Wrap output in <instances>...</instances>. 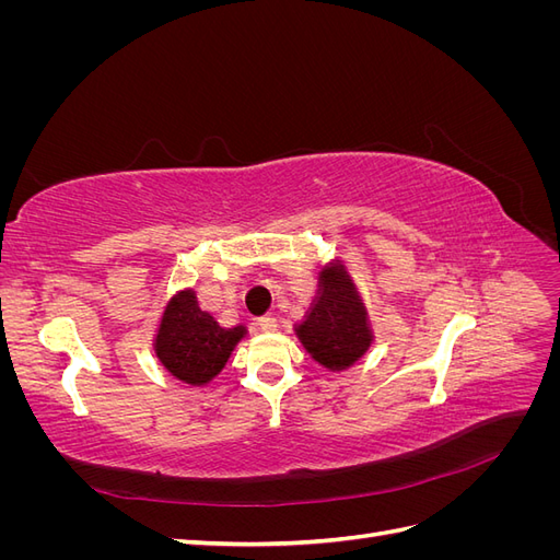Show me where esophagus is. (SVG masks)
<instances>
[{
  "mask_svg": "<svg viewBox=\"0 0 560 560\" xmlns=\"http://www.w3.org/2000/svg\"><path fill=\"white\" fill-rule=\"evenodd\" d=\"M257 327H259V329H264V331H276V327H278V319H276L273 315H264V317H259V319H257Z\"/></svg>",
  "mask_w": 560,
  "mask_h": 560,
  "instance_id": "34e87169",
  "label": "esophagus"
}]
</instances>
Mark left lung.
I'll list each match as a JSON object with an SVG mask.
<instances>
[{
  "mask_svg": "<svg viewBox=\"0 0 560 560\" xmlns=\"http://www.w3.org/2000/svg\"><path fill=\"white\" fill-rule=\"evenodd\" d=\"M296 334L303 348L331 371L348 369L369 350L366 308L341 266L322 270L319 296Z\"/></svg>",
  "mask_w": 560,
  "mask_h": 560,
  "instance_id": "8db88e82",
  "label": "left lung"
}]
</instances>
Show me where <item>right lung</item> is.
<instances>
[{
	"instance_id": "obj_1",
	"label": "right lung",
	"mask_w": 560,
	"mask_h": 560,
	"mask_svg": "<svg viewBox=\"0 0 560 560\" xmlns=\"http://www.w3.org/2000/svg\"><path fill=\"white\" fill-rule=\"evenodd\" d=\"M243 336L245 327H219L210 313L198 308L196 294L186 290L167 303L156 334V354L175 378L206 385L224 369Z\"/></svg>"
}]
</instances>
